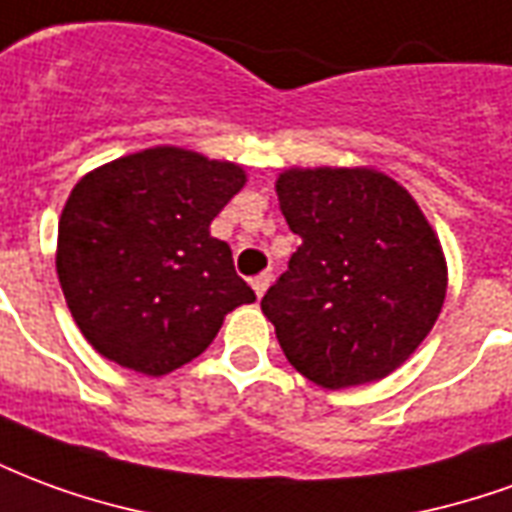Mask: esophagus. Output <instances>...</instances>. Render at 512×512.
<instances>
[{"label": "esophagus", "instance_id": "obj_1", "mask_svg": "<svg viewBox=\"0 0 512 512\" xmlns=\"http://www.w3.org/2000/svg\"><path fill=\"white\" fill-rule=\"evenodd\" d=\"M268 285H271V274H257V277L252 279V288H255L257 299H263V293L268 290Z\"/></svg>", "mask_w": 512, "mask_h": 512}]
</instances>
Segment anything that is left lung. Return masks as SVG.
Here are the masks:
<instances>
[{
  "mask_svg": "<svg viewBox=\"0 0 512 512\" xmlns=\"http://www.w3.org/2000/svg\"><path fill=\"white\" fill-rule=\"evenodd\" d=\"M277 194L301 246L260 307L288 362L326 389L389 376L428 337L447 293L428 219L376 169H288Z\"/></svg>",
  "mask_w": 512,
  "mask_h": 512,
  "instance_id": "8db88e82",
  "label": "left lung"
}]
</instances>
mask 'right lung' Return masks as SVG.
I'll list each match as a JSON object with an SVG mask.
<instances>
[{"instance_id": "add662e5", "label": "right lung", "mask_w": 512, "mask_h": 512, "mask_svg": "<svg viewBox=\"0 0 512 512\" xmlns=\"http://www.w3.org/2000/svg\"><path fill=\"white\" fill-rule=\"evenodd\" d=\"M244 169L150 147L84 175L62 208L57 274L98 354L164 376L213 343L227 312L255 301L211 222Z\"/></svg>"}]
</instances>
